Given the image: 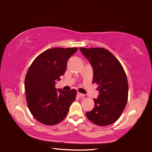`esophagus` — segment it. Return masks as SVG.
<instances>
[{
  "mask_svg": "<svg viewBox=\"0 0 152 152\" xmlns=\"http://www.w3.org/2000/svg\"><path fill=\"white\" fill-rule=\"evenodd\" d=\"M77 96H79V97H84V94H82V93H80V92H77Z\"/></svg>",
  "mask_w": 152,
  "mask_h": 152,
  "instance_id": "34e87169",
  "label": "esophagus"
}]
</instances>
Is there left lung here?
<instances>
[{"instance_id":"obj_1","label":"left lung","mask_w":152,"mask_h":152,"mask_svg":"<svg viewBox=\"0 0 152 152\" xmlns=\"http://www.w3.org/2000/svg\"><path fill=\"white\" fill-rule=\"evenodd\" d=\"M93 69V83L99 95L94 107L86 115L94 124L106 126L115 123L124 110L128 99V82L119 61L104 48H80Z\"/></svg>"}]
</instances>
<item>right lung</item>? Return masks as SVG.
<instances>
[{"label": "right lung", "instance_id": "1", "mask_svg": "<svg viewBox=\"0 0 152 152\" xmlns=\"http://www.w3.org/2000/svg\"><path fill=\"white\" fill-rule=\"evenodd\" d=\"M77 48H51L43 51L31 64L25 79L27 106L38 121L46 125L61 122L75 101L77 92L57 90L56 80H60L71 56Z\"/></svg>", "mask_w": 152, "mask_h": 152}]
</instances>
